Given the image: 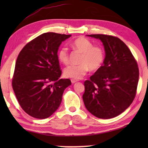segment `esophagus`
<instances>
[{
  "label": "esophagus",
  "instance_id": "34e87169",
  "mask_svg": "<svg viewBox=\"0 0 148 148\" xmlns=\"http://www.w3.org/2000/svg\"><path fill=\"white\" fill-rule=\"evenodd\" d=\"M78 82V80H77V79H71V82H72V84H74V83H76V82Z\"/></svg>",
  "mask_w": 148,
  "mask_h": 148
}]
</instances>
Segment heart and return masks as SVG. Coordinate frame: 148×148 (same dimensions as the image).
<instances>
[{"label": "heart", "instance_id": "1", "mask_svg": "<svg viewBox=\"0 0 148 148\" xmlns=\"http://www.w3.org/2000/svg\"><path fill=\"white\" fill-rule=\"evenodd\" d=\"M73 49L82 53L78 65H70L64 70V75L66 77L74 79H81L89 71H98L101 68L105 59L103 48L94 46L92 42L85 37H79L72 42ZM57 58L63 64L69 62V53L66 47L62 46L57 52Z\"/></svg>", "mask_w": 148, "mask_h": 148}]
</instances>
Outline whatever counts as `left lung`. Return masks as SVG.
Returning <instances> with one entry per match:
<instances>
[{
    "instance_id": "left-lung-1",
    "label": "left lung",
    "mask_w": 148,
    "mask_h": 148,
    "mask_svg": "<svg viewBox=\"0 0 148 148\" xmlns=\"http://www.w3.org/2000/svg\"><path fill=\"white\" fill-rule=\"evenodd\" d=\"M87 36L101 40L106 57L101 68L84 82V104L98 118H113L123 112L136 96L139 78L137 62L127 45L117 37Z\"/></svg>"
}]
</instances>
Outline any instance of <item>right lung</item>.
<instances>
[{"instance_id": "right-lung-1", "label": "right lung", "mask_w": 148, "mask_h": 148, "mask_svg": "<svg viewBox=\"0 0 148 148\" xmlns=\"http://www.w3.org/2000/svg\"><path fill=\"white\" fill-rule=\"evenodd\" d=\"M71 35L46 32L28 42L17 57L12 88L20 106L36 119H46L58 109L69 79L62 74L57 51Z\"/></svg>"}]
</instances>
